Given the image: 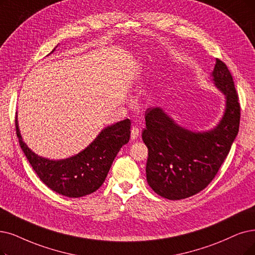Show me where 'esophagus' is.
Instances as JSON below:
<instances>
[{"instance_id": "esophagus-1", "label": "esophagus", "mask_w": 255, "mask_h": 255, "mask_svg": "<svg viewBox=\"0 0 255 255\" xmlns=\"http://www.w3.org/2000/svg\"><path fill=\"white\" fill-rule=\"evenodd\" d=\"M139 135H140V129L137 127L131 128V129H130V137H131V139H134V140L137 139L139 137Z\"/></svg>"}]
</instances>
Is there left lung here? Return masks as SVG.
<instances>
[{
    "mask_svg": "<svg viewBox=\"0 0 255 255\" xmlns=\"http://www.w3.org/2000/svg\"><path fill=\"white\" fill-rule=\"evenodd\" d=\"M211 75L226 98L225 113L213 129L193 133L178 126L160 108L146 111V128L142 131L148 148L146 180L165 199L189 198L206 188L239 133L241 107L230 71L217 58Z\"/></svg>",
    "mask_w": 255,
    "mask_h": 255,
    "instance_id": "8db88e82",
    "label": "left lung"
}]
</instances>
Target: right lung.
Masks as SVG:
<instances>
[{"label": "right lung", "mask_w": 255, "mask_h": 255, "mask_svg": "<svg viewBox=\"0 0 255 255\" xmlns=\"http://www.w3.org/2000/svg\"><path fill=\"white\" fill-rule=\"evenodd\" d=\"M129 129L130 120L125 119L101 130L92 143L77 155L49 160L37 156L26 145L15 118L19 145L38 178L50 189L69 198L90 195L103 185L118 151L129 140Z\"/></svg>", "instance_id": "right-lung-1"}]
</instances>
